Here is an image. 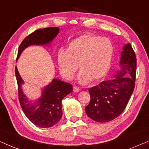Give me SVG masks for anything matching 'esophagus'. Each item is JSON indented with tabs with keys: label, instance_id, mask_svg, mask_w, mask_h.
Returning a JSON list of instances; mask_svg holds the SVG:
<instances>
[{
	"label": "esophagus",
	"instance_id": "1",
	"mask_svg": "<svg viewBox=\"0 0 149 149\" xmlns=\"http://www.w3.org/2000/svg\"><path fill=\"white\" fill-rule=\"evenodd\" d=\"M80 91V88H79L78 86H73V91H74L75 93H78V92H79V91Z\"/></svg>",
	"mask_w": 149,
	"mask_h": 149
}]
</instances>
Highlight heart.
Wrapping results in <instances>:
<instances>
[{"label": "heart", "mask_w": 149, "mask_h": 149, "mask_svg": "<svg viewBox=\"0 0 149 149\" xmlns=\"http://www.w3.org/2000/svg\"><path fill=\"white\" fill-rule=\"evenodd\" d=\"M114 54L110 40L92 34L77 37L68 44L66 50L57 52L56 62L63 78L71 80L78 69H81L78 80L86 84L101 80L108 73Z\"/></svg>", "instance_id": "obj_1"}]
</instances>
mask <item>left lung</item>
Segmentation results:
<instances>
[{
    "mask_svg": "<svg viewBox=\"0 0 149 149\" xmlns=\"http://www.w3.org/2000/svg\"><path fill=\"white\" fill-rule=\"evenodd\" d=\"M136 60L130 43L125 45L118 75L88 89L91 101L85 108L88 117L96 122L106 123L117 118L123 112L135 88ZM127 73L129 77H123Z\"/></svg>",
    "mask_w": 149,
    "mask_h": 149,
    "instance_id": "8db88e82",
    "label": "left lung"
}]
</instances>
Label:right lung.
I'll return each instance as SVG.
<instances>
[{
    "mask_svg": "<svg viewBox=\"0 0 149 149\" xmlns=\"http://www.w3.org/2000/svg\"><path fill=\"white\" fill-rule=\"evenodd\" d=\"M58 27L37 29L26 37L19 45L17 58L24 48L31 45L49 43L58 33ZM15 74L17 83L19 104L27 118L35 125L42 128L50 127L59 121L62 116L61 101L72 91V85L58 79H54L43 91L42 96L34 104L29 103L21 88L23 83L17 67Z\"/></svg>",
    "mask_w": 149,
    "mask_h": 149,
    "instance_id": "obj_1",
    "label": "right lung"
}]
</instances>
